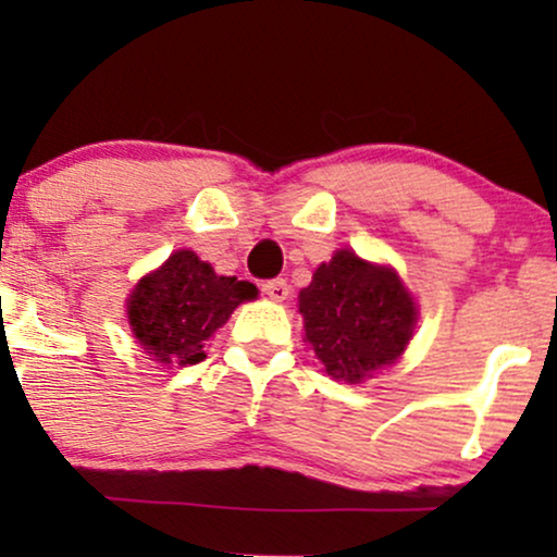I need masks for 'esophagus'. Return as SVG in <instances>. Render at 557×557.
Returning a JSON list of instances; mask_svg holds the SVG:
<instances>
[{
    "label": "esophagus",
    "mask_w": 557,
    "mask_h": 557,
    "mask_svg": "<svg viewBox=\"0 0 557 557\" xmlns=\"http://www.w3.org/2000/svg\"><path fill=\"white\" fill-rule=\"evenodd\" d=\"M263 294H269L273 301H286L292 294V286L286 284V278H271L263 281Z\"/></svg>",
    "instance_id": "34e87169"
}]
</instances>
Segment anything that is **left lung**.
Wrapping results in <instances>:
<instances>
[{
  "instance_id": "obj_1",
  "label": "left lung",
  "mask_w": 557,
  "mask_h": 557,
  "mask_svg": "<svg viewBox=\"0 0 557 557\" xmlns=\"http://www.w3.org/2000/svg\"><path fill=\"white\" fill-rule=\"evenodd\" d=\"M307 342L326 375L360 383L393 364L413 337L416 304L393 269L337 250L299 294Z\"/></svg>"
}]
</instances>
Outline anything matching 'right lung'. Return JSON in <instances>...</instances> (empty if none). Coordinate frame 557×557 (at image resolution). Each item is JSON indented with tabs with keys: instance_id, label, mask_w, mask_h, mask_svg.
<instances>
[{
	"instance_id": "obj_1",
	"label": "right lung",
	"mask_w": 557,
	"mask_h": 557,
	"mask_svg": "<svg viewBox=\"0 0 557 557\" xmlns=\"http://www.w3.org/2000/svg\"><path fill=\"white\" fill-rule=\"evenodd\" d=\"M250 281L218 276L193 250H177L149 273L128 299V324L151 360L187 368L205 360L210 339L243 301L256 299Z\"/></svg>"
}]
</instances>
